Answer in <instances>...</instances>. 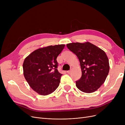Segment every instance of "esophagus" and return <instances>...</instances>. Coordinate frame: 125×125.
I'll return each instance as SVG.
<instances>
[{"label":"esophagus","instance_id":"obj_1","mask_svg":"<svg viewBox=\"0 0 125 125\" xmlns=\"http://www.w3.org/2000/svg\"><path fill=\"white\" fill-rule=\"evenodd\" d=\"M67 73H71V70H69V71H67V72H66Z\"/></svg>","mask_w":125,"mask_h":125}]
</instances>
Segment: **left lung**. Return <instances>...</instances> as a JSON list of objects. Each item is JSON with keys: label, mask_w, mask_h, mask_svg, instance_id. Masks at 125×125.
I'll list each match as a JSON object with an SVG mask.
<instances>
[{"label": "left lung", "mask_w": 125, "mask_h": 125, "mask_svg": "<svg viewBox=\"0 0 125 125\" xmlns=\"http://www.w3.org/2000/svg\"><path fill=\"white\" fill-rule=\"evenodd\" d=\"M67 47L76 55L80 63L82 76L75 81L77 88L87 93L96 91L109 73V60L105 52L88 42L67 44Z\"/></svg>", "instance_id": "8db88e82"}]
</instances>
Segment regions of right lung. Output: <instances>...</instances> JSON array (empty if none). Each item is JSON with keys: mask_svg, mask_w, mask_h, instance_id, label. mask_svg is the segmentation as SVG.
I'll return each instance as SVG.
<instances>
[{"mask_svg": "<svg viewBox=\"0 0 125 125\" xmlns=\"http://www.w3.org/2000/svg\"><path fill=\"white\" fill-rule=\"evenodd\" d=\"M65 45L40 48L25 58L24 77L30 87L41 95H47L58 88L62 74L57 70V57Z\"/></svg>", "mask_w": 125, "mask_h": 125, "instance_id": "1", "label": "right lung"}]
</instances>
